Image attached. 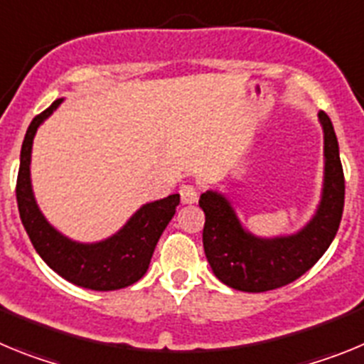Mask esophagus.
<instances>
[{"label": "esophagus", "mask_w": 364, "mask_h": 364, "mask_svg": "<svg viewBox=\"0 0 364 364\" xmlns=\"http://www.w3.org/2000/svg\"><path fill=\"white\" fill-rule=\"evenodd\" d=\"M197 198H198V191L195 186L184 184L182 188H180V200H182V204H195Z\"/></svg>", "instance_id": "34e87169"}]
</instances>
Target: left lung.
Listing matches in <instances>:
<instances>
[{"mask_svg": "<svg viewBox=\"0 0 364 364\" xmlns=\"http://www.w3.org/2000/svg\"><path fill=\"white\" fill-rule=\"evenodd\" d=\"M317 117L324 134L323 189L317 210L301 230L279 237H257L242 226L226 195L213 189L200 195L205 259L215 277L233 290L260 294L290 284L323 257L339 230L345 205L339 144L326 112L321 111Z\"/></svg>", "mask_w": 364, "mask_h": 364, "instance_id": "8db88e82", "label": "left lung"}]
</instances>
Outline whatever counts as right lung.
Listing matches in <instances>:
<instances>
[{
	"label": "right lung",
	"mask_w": 364,
	"mask_h": 364,
	"mask_svg": "<svg viewBox=\"0 0 364 364\" xmlns=\"http://www.w3.org/2000/svg\"><path fill=\"white\" fill-rule=\"evenodd\" d=\"M62 102L63 98H58L49 109L38 114L25 134L16 184L19 217L38 255L60 277L87 290H120L146 275L160 235L175 215L180 195H169L140 205L117 233L98 242H78L58 231L41 213L32 191L31 156L38 127Z\"/></svg>",
	"instance_id": "1"
}]
</instances>
